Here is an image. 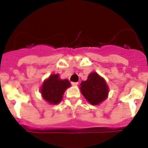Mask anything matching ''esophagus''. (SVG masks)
<instances>
[{
  "mask_svg": "<svg viewBox=\"0 0 148 148\" xmlns=\"http://www.w3.org/2000/svg\"><path fill=\"white\" fill-rule=\"evenodd\" d=\"M71 84L73 86H77L78 84V82H71Z\"/></svg>",
  "mask_w": 148,
  "mask_h": 148,
  "instance_id": "34e87169",
  "label": "esophagus"
}]
</instances>
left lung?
<instances>
[{
	"label": "left lung",
	"mask_w": 148,
	"mask_h": 148,
	"mask_svg": "<svg viewBox=\"0 0 148 148\" xmlns=\"http://www.w3.org/2000/svg\"><path fill=\"white\" fill-rule=\"evenodd\" d=\"M80 86L83 96L92 105H97L108 97V84L96 72L90 73L87 81H82Z\"/></svg>",
	"instance_id": "left-lung-1"
}]
</instances>
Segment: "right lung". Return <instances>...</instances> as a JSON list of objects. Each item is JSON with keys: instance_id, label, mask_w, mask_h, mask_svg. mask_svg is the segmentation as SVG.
Returning a JSON list of instances; mask_svg holds the SVG:
<instances>
[{"instance_id": "add662e5", "label": "right lung", "mask_w": 148, "mask_h": 148, "mask_svg": "<svg viewBox=\"0 0 148 148\" xmlns=\"http://www.w3.org/2000/svg\"><path fill=\"white\" fill-rule=\"evenodd\" d=\"M71 87V83L67 79L61 80L59 74H51L43 83L40 93L45 101L51 104H57L62 100L65 90Z\"/></svg>"}]
</instances>
